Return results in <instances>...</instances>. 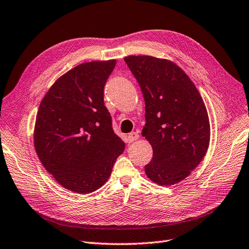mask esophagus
Segmentation results:
<instances>
[{"label": "esophagus", "mask_w": 249, "mask_h": 249, "mask_svg": "<svg viewBox=\"0 0 249 249\" xmlns=\"http://www.w3.org/2000/svg\"><path fill=\"white\" fill-rule=\"evenodd\" d=\"M139 137H140V135H139V133H137V132H130L129 134L127 135V142H134L136 140H139Z\"/></svg>", "instance_id": "1"}]
</instances>
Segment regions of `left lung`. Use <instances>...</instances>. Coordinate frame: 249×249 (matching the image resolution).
<instances>
[{
    "label": "left lung",
    "mask_w": 249,
    "mask_h": 249,
    "mask_svg": "<svg viewBox=\"0 0 249 249\" xmlns=\"http://www.w3.org/2000/svg\"><path fill=\"white\" fill-rule=\"evenodd\" d=\"M145 104L142 135L153 148L146 177L160 186L188 178L208 150L210 124L198 89L178 64L150 55L124 57Z\"/></svg>",
    "instance_id": "obj_1"
}]
</instances>
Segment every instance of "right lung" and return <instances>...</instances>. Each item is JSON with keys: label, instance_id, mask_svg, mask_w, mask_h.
Instances as JSON below:
<instances>
[{"label": "right lung", "instance_id": "1", "mask_svg": "<svg viewBox=\"0 0 249 249\" xmlns=\"http://www.w3.org/2000/svg\"><path fill=\"white\" fill-rule=\"evenodd\" d=\"M116 63V59L94 60L63 73L36 113V155L61 187L78 194L103 187L125 148L104 103L106 82Z\"/></svg>", "mask_w": 249, "mask_h": 249}]
</instances>
